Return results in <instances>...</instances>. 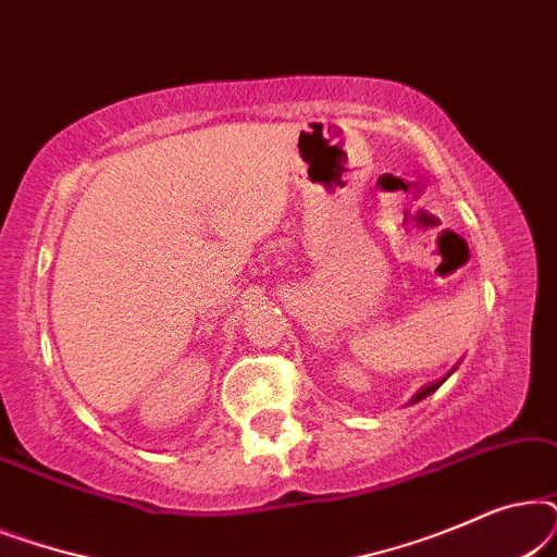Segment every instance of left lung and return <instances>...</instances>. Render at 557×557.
Returning <instances> with one entry per match:
<instances>
[{
  "label": "left lung",
  "instance_id": "obj_1",
  "mask_svg": "<svg viewBox=\"0 0 557 557\" xmlns=\"http://www.w3.org/2000/svg\"><path fill=\"white\" fill-rule=\"evenodd\" d=\"M441 383H444V380H441ZM441 383H433V385H429V387H423L421 393H416V395H413V400H410V403H418V400L429 398V395H431L433 391H438V385H441Z\"/></svg>",
  "mask_w": 557,
  "mask_h": 557
}]
</instances>
